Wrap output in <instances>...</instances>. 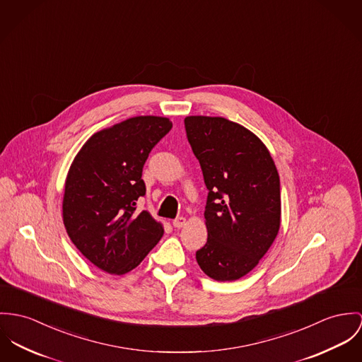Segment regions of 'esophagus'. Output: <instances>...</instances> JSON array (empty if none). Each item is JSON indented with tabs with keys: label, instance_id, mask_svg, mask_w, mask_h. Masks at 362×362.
Wrapping results in <instances>:
<instances>
[{
	"label": "esophagus",
	"instance_id": "34e87169",
	"mask_svg": "<svg viewBox=\"0 0 362 362\" xmlns=\"http://www.w3.org/2000/svg\"><path fill=\"white\" fill-rule=\"evenodd\" d=\"M185 223H187V220H185V217H177L175 220H173V227L174 228H182L184 226H185Z\"/></svg>",
	"mask_w": 362,
	"mask_h": 362
}]
</instances>
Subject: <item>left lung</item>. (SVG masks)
I'll return each mask as SVG.
<instances>
[{
	"label": "left lung",
	"mask_w": 362,
	"mask_h": 362,
	"mask_svg": "<svg viewBox=\"0 0 362 362\" xmlns=\"http://www.w3.org/2000/svg\"><path fill=\"white\" fill-rule=\"evenodd\" d=\"M187 138L209 191L207 242L197 252L202 271L236 281L268 252L281 226V184L263 142L224 117L188 116Z\"/></svg>",
	"instance_id": "left-lung-1"
}]
</instances>
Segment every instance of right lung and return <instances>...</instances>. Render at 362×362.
Masks as SVG:
<instances>
[{
    "label": "right lung",
    "mask_w": 362,
    "mask_h": 362,
    "mask_svg": "<svg viewBox=\"0 0 362 362\" xmlns=\"http://www.w3.org/2000/svg\"><path fill=\"white\" fill-rule=\"evenodd\" d=\"M165 117L138 116L94 134L67 173L64 224L74 246L102 271L134 269L163 236V227L136 200L146 188L142 168L171 130Z\"/></svg>",
    "instance_id": "add662e5"
}]
</instances>
